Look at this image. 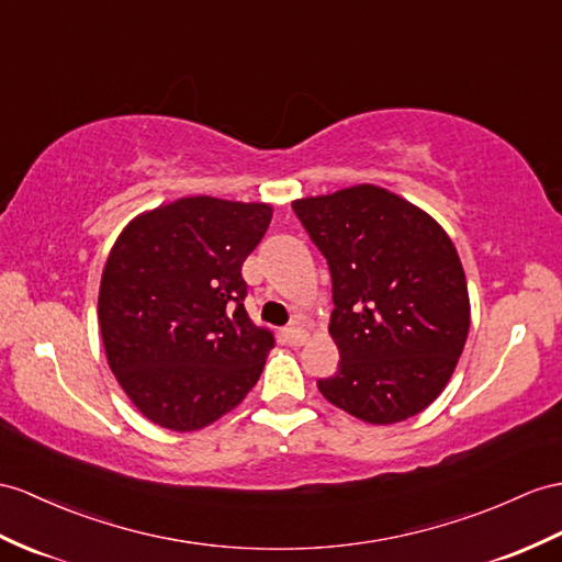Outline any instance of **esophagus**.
<instances>
[{"instance_id": "34e87169", "label": "esophagus", "mask_w": 562, "mask_h": 562, "mask_svg": "<svg viewBox=\"0 0 562 562\" xmlns=\"http://www.w3.org/2000/svg\"><path fill=\"white\" fill-rule=\"evenodd\" d=\"M283 336H285V340H289V346H305L310 338L303 326H289L283 331Z\"/></svg>"}]
</instances>
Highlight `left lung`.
<instances>
[{
  "instance_id": "8db88e82",
  "label": "left lung",
  "mask_w": 562,
  "mask_h": 562,
  "mask_svg": "<svg viewBox=\"0 0 562 562\" xmlns=\"http://www.w3.org/2000/svg\"><path fill=\"white\" fill-rule=\"evenodd\" d=\"M293 210L326 257L328 324L340 362L324 398L367 424L429 407L456 372L470 334V293L453 240L417 204L360 183L300 198Z\"/></svg>"
}]
</instances>
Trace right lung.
Listing matches in <instances>:
<instances>
[{
  "instance_id": "right-lung-1",
  "label": "right lung",
  "mask_w": 562,
  "mask_h": 562,
  "mask_svg": "<svg viewBox=\"0 0 562 562\" xmlns=\"http://www.w3.org/2000/svg\"><path fill=\"white\" fill-rule=\"evenodd\" d=\"M273 207L212 195L138 214L121 231L100 281V334L119 386L171 431H198L257 384L273 334L243 307L240 267Z\"/></svg>"
}]
</instances>
